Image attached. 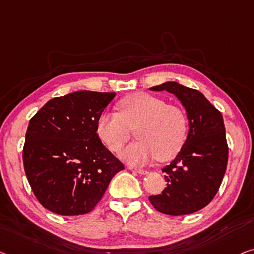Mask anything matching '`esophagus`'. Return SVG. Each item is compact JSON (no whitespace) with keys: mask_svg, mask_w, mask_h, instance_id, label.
I'll use <instances>...</instances> for the list:
<instances>
[{"mask_svg":"<svg viewBox=\"0 0 254 254\" xmlns=\"http://www.w3.org/2000/svg\"><path fill=\"white\" fill-rule=\"evenodd\" d=\"M131 171H133L135 173H138V175H147L148 171H146V170H142V169H134V168H130Z\"/></svg>","mask_w":254,"mask_h":254,"instance_id":"esophagus-1","label":"esophagus"}]
</instances>
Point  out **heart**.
<instances>
[{
	"mask_svg": "<svg viewBox=\"0 0 254 254\" xmlns=\"http://www.w3.org/2000/svg\"><path fill=\"white\" fill-rule=\"evenodd\" d=\"M119 113L104 112L97 121V134L107 148L119 154L135 132L139 141L127 147L123 157L132 164H142L156 157L169 161L179 153L187 138L188 116L179 106L145 92L124 97L117 104Z\"/></svg>",
	"mask_w": 254,
	"mask_h": 254,
	"instance_id": "heart-1",
	"label": "heart"
}]
</instances>
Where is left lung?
<instances>
[{
	"mask_svg": "<svg viewBox=\"0 0 254 254\" xmlns=\"http://www.w3.org/2000/svg\"><path fill=\"white\" fill-rule=\"evenodd\" d=\"M176 94L186 108L189 132L175 160L162 169L168 181L158 195L149 196L155 210L185 215L205 207L217 194L228 163V143L221 113L199 91L177 82L150 88Z\"/></svg>",
	"mask_w": 254,
	"mask_h": 254,
	"instance_id": "obj_1",
	"label": "left lung"
}]
</instances>
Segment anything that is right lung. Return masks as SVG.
<instances>
[{"label": "right lung", "instance_id": "add662e5", "mask_svg": "<svg viewBox=\"0 0 254 254\" xmlns=\"http://www.w3.org/2000/svg\"><path fill=\"white\" fill-rule=\"evenodd\" d=\"M115 94L77 91L57 97L30 119L22 161L30 188L47 210L89 213L124 170L97 134V121Z\"/></svg>", "mask_w": 254, "mask_h": 254}]
</instances>
